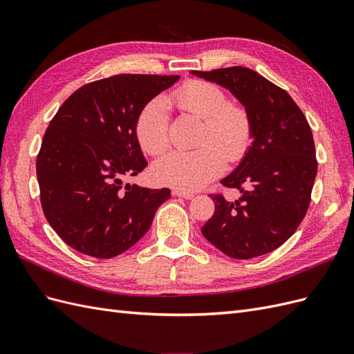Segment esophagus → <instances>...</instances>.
Listing matches in <instances>:
<instances>
[{
	"label": "esophagus",
	"mask_w": 354,
	"mask_h": 354,
	"mask_svg": "<svg viewBox=\"0 0 354 354\" xmlns=\"http://www.w3.org/2000/svg\"><path fill=\"white\" fill-rule=\"evenodd\" d=\"M173 194L178 198H185V199H192L195 195L192 194V192H186V190H181V189H174Z\"/></svg>",
	"instance_id": "1"
}]
</instances>
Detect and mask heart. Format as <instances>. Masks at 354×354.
Masks as SVG:
<instances>
[{
    "instance_id": "b5f03b06",
    "label": "heart",
    "mask_w": 354,
    "mask_h": 354,
    "mask_svg": "<svg viewBox=\"0 0 354 354\" xmlns=\"http://www.w3.org/2000/svg\"><path fill=\"white\" fill-rule=\"evenodd\" d=\"M169 103L185 113L202 120V127L190 152H173L153 165L156 181L181 190H198L226 168V160L239 164L250 153L255 125L250 109L238 102H230L227 91L220 85L190 80L173 90ZM136 136L149 155L165 153L169 145V118L160 99L149 102L137 116Z\"/></svg>"
}]
</instances>
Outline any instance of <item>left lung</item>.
I'll use <instances>...</instances> for the list:
<instances>
[{
	"mask_svg": "<svg viewBox=\"0 0 354 354\" xmlns=\"http://www.w3.org/2000/svg\"><path fill=\"white\" fill-rule=\"evenodd\" d=\"M192 73L229 88L250 109L255 125L250 153L221 180L239 196L209 194L216 211L201 232L232 259L272 252L291 238L312 199L317 174L312 128L291 95L250 68Z\"/></svg>",
	"mask_w": 354,
	"mask_h": 354,
	"instance_id": "obj_1",
	"label": "left lung"
}]
</instances>
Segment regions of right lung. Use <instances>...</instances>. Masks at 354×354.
<instances>
[{"label":"right lung","instance_id":"obj_1","mask_svg":"<svg viewBox=\"0 0 354 354\" xmlns=\"http://www.w3.org/2000/svg\"><path fill=\"white\" fill-rule=\"evenodd\" d=\"M178 75L121 73L82 85L63 102L37 156L39 199L50 226L94 259L127 251L151 227L169 189L125 183L147 167L137 116Z\"/></svg>","mask_w":354,"mask_h":354}]
</instances>
